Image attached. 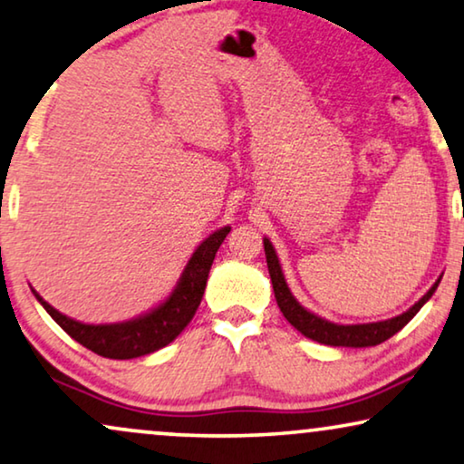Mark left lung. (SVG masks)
<instances>
[{
  "label": "left lung",
  "mask_w": 464,
  "mask_h": 464,
  "mask_svg": "<svg viewBox=\"0 0 464 464\" xmlns=\"http://www.w3.org/2000/svg\"><path fill=\"white\" fill-rule=\"evenodd\" d=\"M265 246V256H267V267L271 276V284H274L276 301L284 318L288 320L290 324L295 326L296 331L304 333L305 337L314 339V342L324 343V345H342V348H369V345H378L386 339H391L394 333H399L403 326L410 323V320L416 316L426 301L433 296V293L440 286V280H437L433 286L429 288L422 299L418 304H413L410 310L401 314V316H394L391 320H382V323H369V324H335L329 323V320L316 316V314L307 312L299 301L295 299L293 293H290L286 280H284L280 261H277V255L274 246L267 237L263 239Z\"/></svg>",
  "instance_id": "obj_1"
}]
</instances>
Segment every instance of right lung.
Listing matches in <instances>:
<instances>
[{
  "label": "right lung",
  "instance_id": "right-lung-1",
  "mask_svg": "<svg viewBox=\"0 0 464 464\" xmlns=\"http://www.w3.org/2000/svg\"><path fill=\"white\" fill-rule=\"evenodd\" d=\"M231 227H222L214 231L208 239H203L199 248L193 252L190 261L184 267L180 280L171 295L152 312L138 316L127 323L114 324H84L78 320L67 318L63 314L48 305L42 296L35 293V299L44 305L51 318L63 329L72 339L82 343L95 354L103 358H116V361H127V358H138L150 352H157L174 342L180 335L190 320H193L197 307L201 304L203 290H206L208 274L212 267L216 252L225 242L227 233Z\"/></svg>",
  "mask_w": 464,
  "mask_h": 464
}]
</instances>
